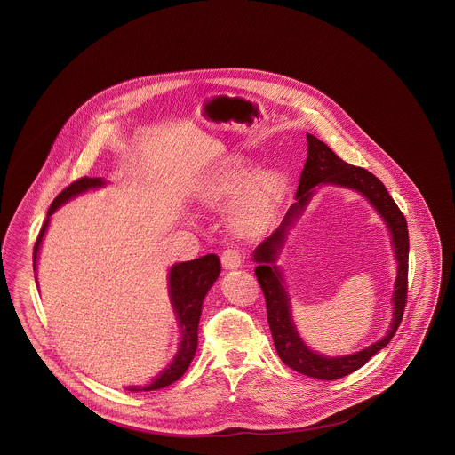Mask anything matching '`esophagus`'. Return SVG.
Masks as SVG:
<instances>
[{"instance_id": "esophagus-1", "label": "esophagus", "mask_w": 455, "mask_h": 455, "mask_svg": "<svg viewBox=\"0 0 455 455\" xmlns=\"http://www.w3.org/2000/svg\"><path fill=\"white\" fill-rule=\"evenodd\" d=\"M242 258L243 256H242L240 249L235 245H230V247L223 249V252H221V264L225 269H237L242 264Z\"/></svg>"}]
</instances>
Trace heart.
<instances>
[{"instance_id": "1", "label": "heart", "mask_w": 455, "mask_h": 455, "mask_svg": "<svg viewBox=\"0 0 455 455\" xmlns=\"http://www.w3.org/2000/svg\"><path fill=\"white\" fill-rule=\"evenodd\" d=\"M247 173L243 162L223 167L210 182L206 196L212 201H220L235 195L242 187L232 208V217L238 230L254 232L275 215L282 199L283 177L275 171L254 173L249 179Z\"/></svg>"}]
</instances>
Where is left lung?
Returning <instances> with one entry per match:
<instances>
[{"instance_id": "1", "label": "left lung", "mask_w": 455, "mask_h": 455, "mask_svg": "<svg viewBox=\"0 0 455 455\" xmlns=\"http://www.w3.org/2000/svg\"><path fill=\"white\" fill-rule=\"evenodd\" d=\"M307 143H308V156L300 173V184L295 196L297 203L290 206L280 227L269 237L262 240L258 249L254 251V260L259 262V266L256 267V276L266 299L267 323H269L273 341L283 363L297 370L299 373L314 377V379L336 380L363 367L375 353L387 347L397 327L401 324L406 300H408L410 235H408V223L403 212L394 203L386 186L373 173L368 172L367 169L349 165L332 152L324 141L317 140L312 134H307ZM317 183H336L355 188L365 195L381 216L387 220L393 234L395 251L398 259V278L395 291V319L388 336L367 350L338 359H327L317 355L302 345L291 321L289 301L282 284L281 274L274 264L289 227L299 216L302 208L313 194V188Z\"/></svg>"}]
</instances>
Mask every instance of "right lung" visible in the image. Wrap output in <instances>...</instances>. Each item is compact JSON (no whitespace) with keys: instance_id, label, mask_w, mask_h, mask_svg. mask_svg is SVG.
Returning <instances> with one entry per match:
<instances>
[{"instance_id":"obj_1","label":"right lung","mask_w":455,"mask_h":455,"mask_svg":"<svg viewBox=\"0 0 455 455\" xmlns=\"http://www.w3.org/2000/svg\"><path fill=\"white\" fill-rule=\"evenodd\" d=\"M104 184L106 182L100 177H80L54 197V201L51 203L49 212H47V220L44 221L43 228H41L37 240H36V245H34V269H36V260H37V251L43 242L49 217L73 196L85 193L92 188H99ZM220 271H221V266H220V259L215 254H208L199 259L188 260V262H179L173 266L171 275H169V288H171L169 293H171V302L175 308L180 331H182L180 347L177 349V355L173 356L172 363L165 368L150 386H147V387L134 386V387H130V390L140 392V390L162 389V387L171 386L172 382L179 380L184 375V371L188 370L189 363L195 358L196 347H197V324H199V317H201V305H203L208 290L213 286V283L217 282Z\"/></svg>"}]
</instances>
